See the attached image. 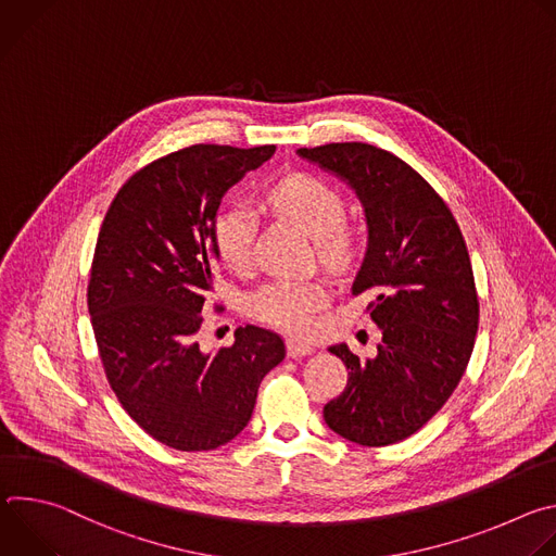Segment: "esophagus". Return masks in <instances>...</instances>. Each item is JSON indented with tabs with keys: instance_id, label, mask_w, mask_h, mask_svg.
<instances>
[{
	"instance_id": "esophagus-1",
	"label": "esophagus",
	"mask_w": 556,
	"mask_h": 556,
	"mask_svg": "<svg viewBox=\"0 0 556 556\" xmlns=\"http://www.w3.org/2000/svg\"><path fill=\"white\" fill-rule=\"evenodd\" d=\"M286 345H288V354H290L292 358H301V356H307V354L314 352L312 343H307V341H303V339H294V337L288 339Z\"/></svg>"
}]
</instances>
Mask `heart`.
I'll return each mask as SVG.
<instances>
[{"instance_id":"b5f03b06","label":"heart","mask_w":556,"mask_h":556,"mask_svg":"<svg viewBox=\"0 0 556 556\" xmlns=\"http://www.w3.org/2000/svg\"><path fill=\"white\" fill-rule=\"evenodd\" d=\"M268 204L296 219L316 240L324 264L343 268L356 251V235L345 224L348 202L328 180L312 174H292L268 189ZM257 232V211L244 202L224 204L213 219V244L222 262L232 270L249 268ZM328 301V292L316 281L275 279L251 294L255 319L301 332L309 328L314 312Z\"/></svg>"}]
</instances>
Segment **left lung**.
<instances>
[{"label":"left lung","mask_w":556,"mask_h":556,"mask_svg":"<svg viewBox=\"0 0 556 556\" xmlns=\"http://www.w3.org/2000/svg\"><path fill=\"white\" fill-rule=\"evenodd\" d=\"M299 155L343 178L365 206L369 244L352 294L369 292L380 328L376 358L332 345L348 371L328 427L363 446L422 429L451 399L472 354L480 301L464 235L438 191L399 155L365 142H330Z\"/></svg>","instance_id":"1"}]
</instances>
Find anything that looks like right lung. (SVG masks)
<instances>
[{
    "label": "right lung",
    "instance_id": "add662e5",
    "mask_svg": "<svg viewBox=\"0 0 556 556\" xmlns=\"http://www.w3.org/2000/svg\"><path fill=\"white\" fill-rule=\"evenodd\" d=\"M275 144H191L136 172L112 200L88 283L99 356L129 418L178 451H213L240 433L283 339L247 326L235 343L200 350L202 307L217 268L222 198L262 167Z\"/></svg>",
    "mask_w": 556,
    "mask_h": 556
}]
</instances>
